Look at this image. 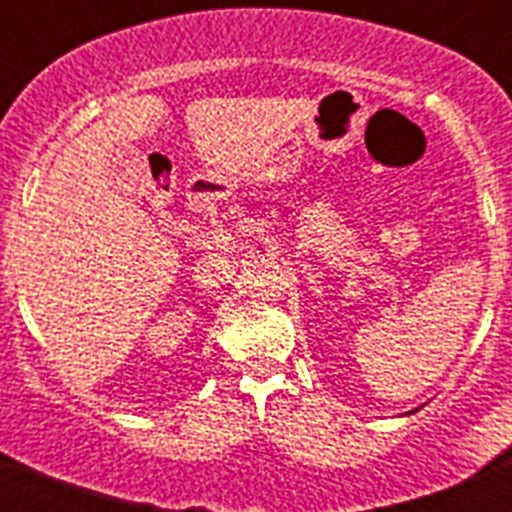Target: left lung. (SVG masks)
<instances>
[{
  "mask_svg": "<svg viewBox=\"0 0 512 512\" xmlns=\"http://www.w3.org/2000/svg\"><path fill=\"white\" fill-rule=\"evenodd\" d=\"M413 413H415V410H413Z\"/></svg>",
  "mask_w": 512,
  "mask_h": 512,
  "instance_id": "1",
  "label": "left lung"
}]
</instances>
